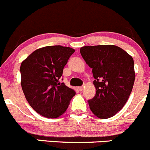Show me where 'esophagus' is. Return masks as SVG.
<instances>
[{"label": "esophagus", "mask_w": 150, "mask_h": 150, "mask_svg": "<svg viewBox=\"0 0 150 150\" xmlns=\"http://www.w3.org/2000/svg\"><path fill=\"white\" fill-rule=\"evenodd\" d=\"M83 89H84V87H79V90L80 91H82Z\"/></svg>", "instance_id": "obj_1"}]
</instances>
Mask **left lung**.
<instances>
[{
    "mask_svg": "<svg viewBox=\"0 0 150 150\" xmlns=\"http://www.w3.org/2000/svg\"><path fill=\"white\" fill-rule=\"evenodd\" d=\"M80 53L95 79L96 94L88 100L90 110L100 119L112 117L125 106L133 89V57L115 45L84 46Z\"/></svg>",
    "mask_w": 150,
    "mask_h": 150,
    "instance_id": "8db88e82",
    "label": "left lung"
}]
</instances>
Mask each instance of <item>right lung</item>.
I'll return each instance as SVG.
<instances>
[{"label": "right lung", "instance_id": "1", "mask_svg": "<svg viewBox=\"0 0 150 150\" xmlns=\"http://www.w3.org/2000/svg\"><path fill=\"white\" fill-rule=\"evenodd\" d=\"M74 49L48 46L31 53L20 66L21 86L31 107L41 116L57 118L64 114L76 93L59 79Z\"/></svg>", "mask_w": 150, "mask_h": 150}]
</instances>
